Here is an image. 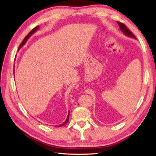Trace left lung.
Instances as JSON below:
<instances>
[{
	"mask_svg": "<svg viewBox=\"0 0 156 156\" xmlns=\"http://www.w3.org/2000/svg\"><path fill=\"white\" fill-rule=\"evenodd\" d=\"M117 23H118V25H119L121 31H122V32L124 34H125V35L129 37H131V38H135V39L136 38V36H134L133 34V33H132L131 31L129 30L127 27H126L125 25H124L123 23H120V22H117Z\"/></svg>",
	"mask_w": 156,
	"mask_h": 156,
	"instance_id": "left-lung-1",
	"label": "left lung"
}]
</instances>
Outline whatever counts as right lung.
I'll return each instance as SVG.
<instances>
[{
    "mask_svg": "<svg viewBox=\"0 0 156 156\" xmlns=\"http://www.w3.org/2000/svg\"><path fill=\"white\" fill-rule=\"evenodd\" d=\"M38 28H39V26H37V27H36L35 28H34L32 30H31L30 33H29L28 34H27V36L25 37V38H24V40L23 41V42L22 43H21V44H20V46H19V47H18V49H20L21 47H22L23 46H24V44L26 43V42H27V41L29 39V38H30V37L33 34H34L36 32V31L38 30ZM69 113H68V115H67V119H66V120L63 123H62L61 125H58L57 126H58V127H60V126H63V125H65V124H67V122H68V121H69Z\"/></svg>",
    "mask_w": 156,
    "mask_h": 156,
    "instance_id": "add662e5",
    "label": "right lung"
}]
</instances>
